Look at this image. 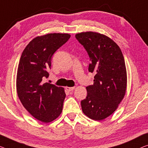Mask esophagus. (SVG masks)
Listing matches in <instances>:
<instances>
[{
    "label": "esophagus",
    "instance_id": "obj_1",
    "mask_svg": "<svg viewBox=\"0 0 148 148\" xmlns=\"http://www.w3.org/2000/svg\"><path fill=\"white\" fill-rule=\"evenodd\" d=\"M74 87H66V91H68V92H72V91H73V90H74Z\"/></svg>",
    "mask_w": 148,
    "mask_h": 148
}]
</instances>
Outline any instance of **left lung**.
Instances as JSON below:
<instances>
[{
	"label": "left lung",
	"mask_w": 148,
	"mask_h": 148,
	"mask_svg": "<svg viewBox=\"0 0 148 148\" xmlns=\"http://www.w3.org/2000/svg\"><path fill=\"white\" fill-rule=\"evenodd\" d=\"M76 38L89 56L88 71L95 74L94 84L86 87L87 96L81 101L84 114L102 120L116 111L125 96L126 68L120 48L105 35L94 32L77 34Z\"/></svg>",
	"instance_id": "obj_1"
}]
</instances>
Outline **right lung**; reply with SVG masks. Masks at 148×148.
Segmentation results:
<instances>
[{"label":"right lung","mask_w":148,"mask_h":148,"mask_svg":"<svg viewBox=\"0 0 148 148\" xmlns=\"http://www.w3.org/2000/svg\"><path fill=\"white\" fill-rule=\"evenodd\" d=\"M70 38V34L60 33L36 37L26 46L20 59L18 96L25 109L42 122L54 120L62 111L64 90L45 80L49 77L53 54Z\"/></svg>","instance_id":"add662e5"}]
</instances>
